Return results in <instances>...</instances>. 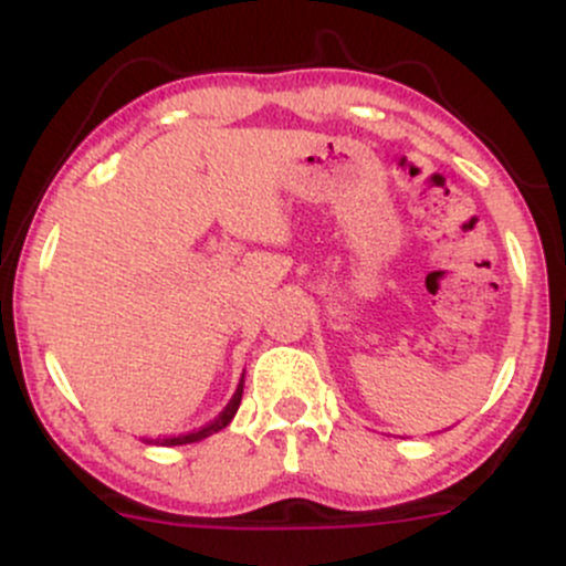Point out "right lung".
<instances>
[{"instance_id": "1", "label": "right lung", "mask_w": 566, "mask_h": 566, "mask_svg": "<svg viewBox=\"0 0 566 566\" xmlns=\"http://www.w3.org/2000/svg\"><path fill=\"white\" fill-rule=\"evenodd\" d=\"M241 397H243V378H241V384H238L235 394H232V399H230V402H227V408L221 410V413L216 416V419L210 421V424L199 427V430L188 432V436H177V438H161V441H156V443H161V447H182V443H197V441H202V438L213 436V432L224 430V427L230 424V421H232V416L238 413V408H241Z\"/></svg>"}]
</instances>
